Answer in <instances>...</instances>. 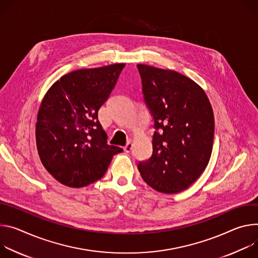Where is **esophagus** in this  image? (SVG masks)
I'll use <instances>...</instances> for the list:
<instances>
[{"label":"esophagus","instance_id":"esophagus-1","mask_svg":"<svg viewBox=\"0 0 258 258\" xmlns=\"http://www.w3.org/2000/svg\"><path fill=\"white\" fill-rule=\"evenodd\" d=\"M131 150H132V144H131V142H128V144L124 147V152L130 153Z\"/></svg>","mask_w":258,"mask_h":258}]
</instances>
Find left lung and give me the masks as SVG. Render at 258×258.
Listing matches in <instances>:
<instances>
[{
    "label": "left lung",
    "instance_id": "obj_1",
    "mask_svg": "<svg viewBox=\"0 0 258 258\" xmlns=\"http://www.w3.org/2000/svg\"><path fill=\"white\" fill-rule=\"evenodd\" d=\"M137 69L156 129L153 155L138 163V170L160 192L182 191L209 163L214 138L212 106L204 90L189 78L147 64H137Z\"/></svg>",
    "mask_w": 258,
    "mask_h": 258
}]
</instances>
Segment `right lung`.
<instances>
[{
  "label": "right lung",
  "instance_id": "1",
  "mask_svg": "<svg viewBox=\"0 0 258 258\" xmlns=\"http://www.w3.org/2000/svg\"><path fill=\"white\" fill-rule=\"evenodd\" d=\"M125 63L72 72L44 96L36 124L42 164L60 183L82 187L100 179L119 147L107 145L98 110L116 86Z\"/></svg>",
  "mask_w": 258,
  "mask_h": 258
}]
</instances>
